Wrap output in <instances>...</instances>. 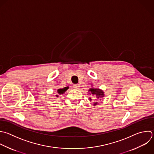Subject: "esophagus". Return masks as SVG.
Instances as JSON below:
<instances>
[{
  "instance_id": "esophagus-1",
  "label": "esophagus",
  "mask_w": 154,
  "mask_h": 154,
  "mask_svg": "<svg viewBox=\"0 0 154 154\" xmlns=\"http://www.w3.org/2000/svg\"><path fill=\"white\" fill-rule=\"evenodd\" d=\"M73 87H74L75 88H76V89H78V88L80 87V86H79V84H75V85H73Z\"/></svg>"
}]
</instances>
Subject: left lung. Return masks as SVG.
I'll return each mask as SVG.
<instances>
[{"label": "left lung", "instance_id": "obj_1", "mask_svg": "<svg viewBox=\"0 0 154 154\" xmlns=\"http://www.w3.org/2000/svg\"><path fill=\"white\" fill-rule=\"evenodd\" d=\"M89 91L93 94V95H95L97 99H99V97H103V92L102 90L99 89V88H90ZM90 100H91V98H90ZM97 103L96 102L95 103H94V105H96Z\"/></svg>", "mask_w": 154, "mask_h": 154}]
</instances>
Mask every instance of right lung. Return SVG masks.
Segmentation results:
<instances>
[{
	"instance_id": "1",
	"label": "right lung",
	"mask_w": 154,
	"mask_h": 154,
	"mask_svg": "<svg viewBox=\"0 0 154 154\" xmlns=\"http://www.w3.org/2000/svg\"><path fill=\"white\" fill-rule=\"evenodd\" d=\"M69 88V87H64V88H62V89H58V93H59V94H63V93H64V92H65V91H66L67 89ZM57 96H58L57 95Z\"/></svg>"
}]
</instances>
